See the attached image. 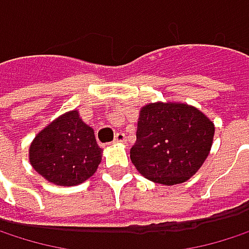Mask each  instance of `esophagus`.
I'll list each match as a JSON object with an SVG mask.
<instances>
[{"mask_svg": "<svg viewBox=\"0 0 249 249\" xmlns=\"http://www.w3.org/2000/svg\"><path fill=\"white\" fill-rule=\"evenodd\" d=\"M125 134L124 133H116L115 134V139H113V143H125Z\"/></svg>", "mask_w": 249, "mask_h": 249, "instance_id": "1", "label": "esophagus"}]
</instances>
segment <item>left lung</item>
Here are the masks:
<instances>
[{
    "instance_id": "8db88e82",
    "label": "left lung",
    "mask_w": 249,
    "mask_h": 249,
    "mask_svg": "<svg viewBox=\"0 0 249 249\" xmlns=\"http://www.w3.org/2000/svg\"><path fill=\"white\" fill-rule=\"evenodd\" d=\"M214 124L184 103H149L140 109L130 158L147 180L174 186L198 173L214 139Z\"/></svg>"
}]
</instances>
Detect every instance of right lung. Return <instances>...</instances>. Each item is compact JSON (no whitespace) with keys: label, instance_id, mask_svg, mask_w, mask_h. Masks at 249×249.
I'll return each mask as SVG.
<instances>
[{"label":"right lung","instance_id":"right-lung-1","mask_svg":"<svg viewBox=\"0 0 249 249\" xmlns=\"http://www.w3.org/2000/svg\"><path fill=\"white\" fill-rule=\"evenodd\" d=\"M94 131L71 110L41 130L29 146V162L47 181L76 186L90 178L102 162Z\"/></svg>","mask_w":249,"mask_h":249}]
</instances>
